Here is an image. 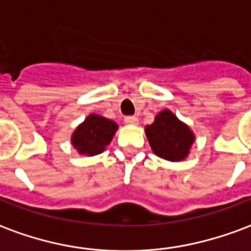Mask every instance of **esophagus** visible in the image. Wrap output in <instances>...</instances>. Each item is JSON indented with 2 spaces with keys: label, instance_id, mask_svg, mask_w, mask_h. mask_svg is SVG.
Segmentation results:
<instances>
[{
  "label": "esophagus",
  "instance_id": "obj_1",
  "mask_svg": "<svg viewBox=\"0 0 251 251\" xmlns=\"http://www.w3.org/2000/svg\"><path fill=\"white\" fill-rule=\"evenodd\" d=\"M125 122L127 125H138V118L137 117H126Z\"/></svg>",
  "mask_w": 251,
  "mask_h": 251
}]
</instances>
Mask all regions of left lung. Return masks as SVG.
I'll return each mask as SVG.
<instances>
[{"label":"left lung","instance_id":"8db88e82","mask_svg":"<svg viewBox=\"0 0 251 251\" xmlns=\"http://www.w3.org/2000/svg\"><path fill=\"white\" fill-rule=\"evenodd\" d=\"M145 134L153 153L172 163L188 157L196 140L191 127L168 109L161 110L154 117L152 125L145 127Z\"/></svg>","mask_w":251,"mask_h":251}]
</instances>
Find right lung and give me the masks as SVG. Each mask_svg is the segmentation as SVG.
Returning a JSON list of instances; mask_svg holds the SVG:
<instances>
[{
  "label": "right lung",
  "instance_id": "1",
  "mask_svg": "<svg viewBox=\"0 0 251 251\" xmlns=\"http://www.w3.org/2000/svg\"><path fill=\"white\" fill-rule=\"evenodd\" d=\"M117 130L118 125L114 121L91 113L74 130L71 144L80 156H97L106 149Z\"/></svg>",
  "mask_w": 251,
  "mask_h": 251
}]
</instances>
